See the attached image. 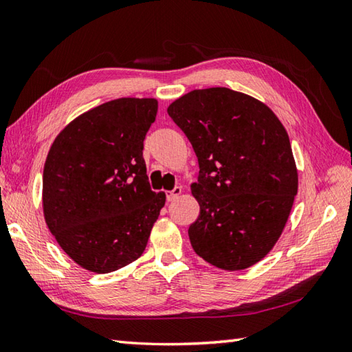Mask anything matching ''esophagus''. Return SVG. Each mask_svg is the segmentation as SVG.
<instances>
[{
    "instance_id": "obj_1",
    "label": "esophagus",
    "mask_w": 352,
    "mask_h": 352,
    "mask_svg": "<svg viewBox=\"0 0 352 352\" xmlns=\"http://www.w3.org/2000/svg\"><path fill=\"white\" fill-rule=\"evenodd\" d=\"M182 192H183V189H182V186H175L174 189L172 190H169L168 193H166V198H168V201H174V199H177L178 197L182 195Z\"/></svg>"
}]
</instances>
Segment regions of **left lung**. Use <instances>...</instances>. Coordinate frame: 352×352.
Segmentation results:
<instances>
[{"instance_id": "left-lung-1", "label": "left lung", "mask_w": 352, "mask_h": 352, "mask_svg": "<svg viewBox=\"0 0 352 352\" xmlns=\"http://www.w3.org/2000/svg\"><path fill=\"white\" fill-rule=\"evenodd\" d=\"M198 157L189 227L207 263L241 271L274 248L294 206L298 170L287 131L266 104L227 87L197 89L168 107Z\"/></svg>"}]
</instances>
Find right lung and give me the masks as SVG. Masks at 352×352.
I'll return each mask as SVG.
<instances>
[{
	"mask_svg": "<svg viewBox=\"0 0 352 352\" xmlns=\"http://www.w3.org/2000/svg\"><path fill=\"white\" fill-rule=\"evenodd\" d=\"M154 98H119L85 111L57 134L43 166L45 222L81 267L113 272L145 251L166 201L149 188L144 140Z\"/></svg>",
	"mask_w": 352,
	"mask_h": 352,
	"instance_id": "1",
	"label": "right lung"
}]
</instances>
